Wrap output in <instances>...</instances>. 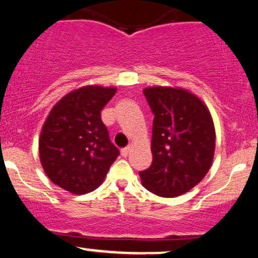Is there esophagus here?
I'll return each mask as SVG.
<instances>
[{
	"label": "esophagus",
	"instance_id": "1",
	"mask_svg": "<svg viewBox=\"0 0 258 258\" xmlns=\"http://www.w3.org/2000/svg\"><path fill=\"white\" fill-rule=\"evenodd\" d=\"M130 152H131V146H127V147H124V148L121 149V155H122V157L126 158L127 155L130 154Z\"/></svg>",
	"mask_w": 258,
	"mask_h": 258
}]
</instances>
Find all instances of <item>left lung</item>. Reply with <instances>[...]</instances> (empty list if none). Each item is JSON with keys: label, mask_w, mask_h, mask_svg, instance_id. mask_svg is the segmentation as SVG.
<instances>
[{"label": "left lung", "mask_w": 258, "mask_h": 258, "mask_svg": "<svg viewBox=\"0 0 258 258\" xmlns=\"http://www.w3.org/2000/svg\"><path fill=\"white\" fill-rule=\"evenodd\" d=\"M144 97L154 114L152 165L142 185L160 197H177L201 182L211 169L216 130L208 107L182 88L149 87Z\"/></svg>", "instance_id": "1"}]
</instances>
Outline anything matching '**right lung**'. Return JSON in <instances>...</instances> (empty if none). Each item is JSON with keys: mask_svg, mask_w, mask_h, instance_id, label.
Returning <instances> with one entry per match:
<instances>
[{"mask_svg": "<svg viewBox=\"0 0 258 258\" xmlns=\"http://www.w3.org/2000/svg\"><path fill=\"white\" fill-rule=\"evenodd\" d=\"M115 93L114 87L78 88L51 109L42 126V169L55 185L71 194L94 191L120 154L100 116Z\"/></svg>", "mask_w": 258, "mask_h": 258, "instance_id": "obj_1", "label": "right lung"}]
</instances>
